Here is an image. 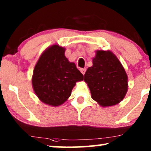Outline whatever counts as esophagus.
I'll list each match as a JSON object with an SVG mask.
<instances>
[{"instance_id":"obj_1","label":"esophagus","mask_w":151,"mask_h":151,"mask_svg":"<svg viewBox=\"0 0 151 151\" xmlns=\"http://www.w3.org/2000/svg\"><path fill=\"white\" fill-rule=\"evenodd\" d=\"M80 71H81V73H83V75H85V71H86V68H80Z\"/></svg>"}]
</instances>
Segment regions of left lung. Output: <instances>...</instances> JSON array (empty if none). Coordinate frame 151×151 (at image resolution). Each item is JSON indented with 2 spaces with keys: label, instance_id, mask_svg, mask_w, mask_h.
Returning a JSON list of instances; mask_svg holds the SVG:
<instances>
[{
  "label": "left lung",
  "instance_id": "obj_1",
  "mask_svg": "<svg viewBox=\"0 0 151 151\" xmlns=\"http://www.w3.org/2000/svg\"><path fill=\"white\" fill-rule=\"evenodd\" d=\"M93 66L87 68L84 80L91 98L103 107L118 104L128 91V76L122 64L109 50H97Z\"/></svg>",
  "mask_w": 151,
  "mask_h": 151
}]
</instances>
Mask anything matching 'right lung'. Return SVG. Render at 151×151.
<instances>
[{"instance_id": "right-lung-1", "label": "right lung", "mask_w": 151, "mask_h": 151, "mask_svg": "<svg viewBox=\"0 0 151 151\" xmlns=\"http://www.w3.org/2000/svg\"><path fill=\"white\" fill-rule=\"evenodd\" d=\"M65 48L52 45L41 55L35 66L32 78V87L37 97L45 104L59 106L71 94L83 75L73 62L64 55Z\"/></svg>"}]
</instances>
